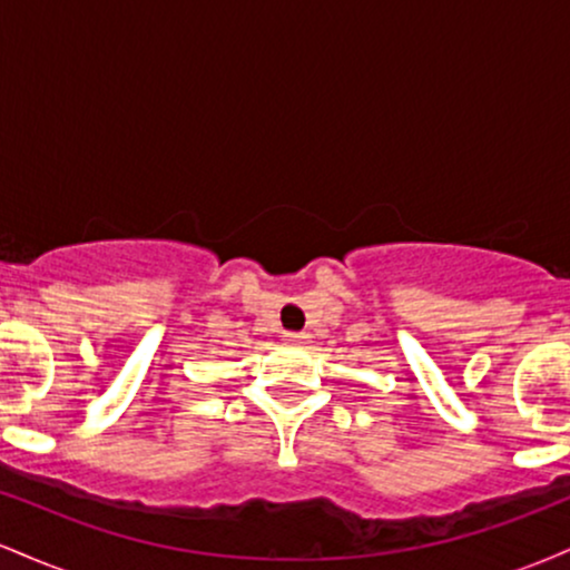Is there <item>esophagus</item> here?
Returning a JSON list of instances; mask_svg holds the SVG:
<instances>
[{
  "label": "esophagus",
  "instance_id": "34e87169",
  "mask_svg": "<svg viewBox=\"0 0 570 570\" xmlns=\"http://www.w3.org/2000/svg\"><path fill=\"white\" fill-rule=\"evenodd\" d=\"M284 340H286V343H305L307 335H305V332H286Z\"/></svg>",
  "mask_w": 570,
  "mask_h": 570
}]
</instances>
